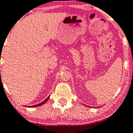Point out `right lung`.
Segmentation results:
<instances>
[{
	"label": "right lung",
	"instance_id": "add662e5",
	"mask_svg": "<svg viewBox=\"0 0 133 133\" xmlns=\"http://www.w3.org/2000/svg\"><path fill=\"white\" fill-rule=\"evenodd\" d=\"M49 98H50V96H49L48 97H47V98L44 101H43V102H42V103H39V104H35V105H33V106H27V107H29V108H33V107H39V106H41V105H43V104H44V103H45L47 101H48V100L49 99ZM25 107H26V106H25Z\"/></svg>",
	"mask_w": 133,
	"mask_h": 133
}]
</instances>
